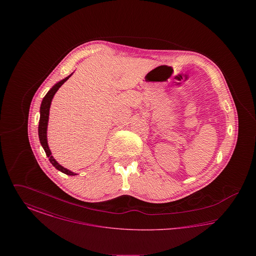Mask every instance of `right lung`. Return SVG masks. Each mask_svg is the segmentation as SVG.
<instances>
[{
	"mask_svg": "<svg viewBox=\"0 0 256 256\" xmlns=\"http://www.w3.org/2000/svg\"><path fill=\"white\" fill-rule=\"evenodd\" d=\"M73 74H71L70 76H68L67 78H63L60 82H58L56 84L52 86L49 90V92L46 94V96L43 98L42 102H41V106H40V119H39V126H38V135H39V140L40 143L43 146L46 156L49 158L50 162L52 164V166L60 170L62 172L69 174V176H76V174H74L73 172L62 167L58 163V161L54 158V156H52V152L50 150L49 145H48V140H47V128H48V121H49V113H50V102L52 100L54 96V94L56 93V91L60 89V87Z\"/></svg>",
	"mask_w": 256,
	"mask_h": 256,
	"instance_id": "add662e5",
	"label": "right lung"
}]
</instances>
